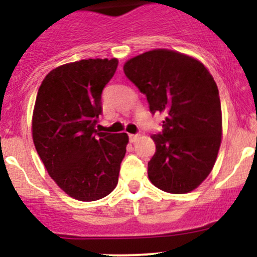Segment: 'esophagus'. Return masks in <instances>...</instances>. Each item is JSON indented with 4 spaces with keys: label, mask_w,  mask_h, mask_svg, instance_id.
Listing matches in <instances>:
<instances>
[{
    "label": "esophagus",
    "mask_w": 257,
    "mask_h": 257,
    "mask_svg": "<svg viewBox=\"0 0 257 257\" xmlns=\"http://www.w3.org/2000/svg\"><path fill=\"white\" fill-rule=\"evenodd\" d=\"M138 138H139V134H129V141H131V143H134Z\"/></svg>",
    "instance_id": "obj_1"
}]
</instances>
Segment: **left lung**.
<instances>
[{"instance_id":"obj_1","label":"left lung","mask_w":257,"mask_h":257,"mask_svg":"<svg viewBox=\"0 0 257 257\" xmlns=\"http://www.w3.org/2000/svg\"><path fill=\"white\" fill-rule=\"evenodd\" d=\"M124 73L147 95L153 114L163 113V131L153 134L155 154L149 180L160 190L185 194L211 172L221 143V104L211 74L196 59L154 49L129 59Z\"/></svg>"}]
</instances>
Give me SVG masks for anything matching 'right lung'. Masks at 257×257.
Returning <instances> with one entry per match:
<instances>
[{
  "instance_id": "right-lung-1",
  "label": "right lung",
  "mask_w": 257,
  "mask_h": 257,
  "mask_svg": "<svg viewBox=\"0 0 257 257\" xmlns=\"http://www.w3.org/2000/svg\"><path fill=\"white\" fill-rule=\"evenodd\" d=\"M116 67L115 58L63 64L46 76L36 98V150L57 185L80 201L104 198L118 184L128 136L95 129Z\"/></svg>"
}]
</instances>
